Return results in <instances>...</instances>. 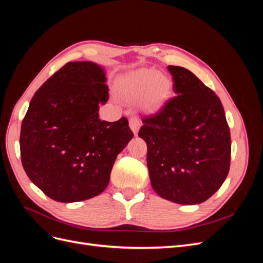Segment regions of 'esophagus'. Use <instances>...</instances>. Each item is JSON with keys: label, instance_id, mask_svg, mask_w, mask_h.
<instances>
[{"label": "esophagus", "instance_id": "obj_1", "mask_svg": "<svg viewBox=\"0 0 263 263\" xmlns=\"http://www.w3.org/2000/svg\"><path fill=\"white\" fill-rule=\"evenodd\" d=\"M129 127L130 129L133 130V133L135 134V136H136L137 133H138V129L140 127V121L138 117H132L129 118Z\"/></svg>", "mask_w": 263, "mask_h": 263}]
</instances>
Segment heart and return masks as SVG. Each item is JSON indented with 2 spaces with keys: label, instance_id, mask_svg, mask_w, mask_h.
<instances>
[{
  "label": "heart",
  "instance_id": "1",
  "mask_svg": "<svg viewBox=\"0 0 263 263\" xmlns=\"http://www.w3.org/2000/svg\"><path fill=\"white\" fill-rule=\"evenodd\" d=\"M171 90L170 78L153 69L135 71L123 78L117 85V92L121 98L128 102L142 98V105L147 109L160 107L169 99Z\"/></svg>",
  "mask_w": 263,
  "mask_h": 263
}]
</instances>
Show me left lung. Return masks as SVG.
<instances>
[{"mask_svg":"<svg viewBox=\"0 0 263 263\" xmlns=\"http://www.w3.org/2000/svg\"><path fill=\"white\" fill-rule=\"evenodd\" d=\"M170 99L142 118L138 136L147 144L151 186L182 205L205 202L226 180L230 165L229 127L217 95L190 70L169 66Z\"/></svg>","mask_w":263,"mask_h":263,"instance_id":"left-lung-1","label":"left lung"}]
</instances>
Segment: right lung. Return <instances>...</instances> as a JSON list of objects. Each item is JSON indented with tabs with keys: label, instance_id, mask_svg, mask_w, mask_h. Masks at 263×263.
<instances>
[{
	"label": "right lung",
	"instance_id": "right-lung-1",
	"mask_svg": "<svg viewBox=\"0 0 263 263\" xmlns=\"http://www.w3.org/2000/svg\"><path fill=\"white\" fill-rule=\"evenodd\" d=\"M104 69L68 62L35 93L23 119L20 147L30 181L52 200L72 203L101 194L117 155L134 134L128 121L99 118L108 100Z\"/></svg>",
	"mask_w": 263,
	"mask_h": 263
}]
</instances>
